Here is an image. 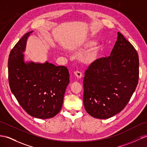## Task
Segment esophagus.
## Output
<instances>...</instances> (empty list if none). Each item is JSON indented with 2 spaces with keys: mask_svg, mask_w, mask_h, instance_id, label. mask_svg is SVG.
Returning <instances> with one entry per match:
<instances>
[{
  "mask_svg": "<svg viewBox=\"0 0 147 147\" xmlns=\"http://www.w3.org/2000/svg\"><path fill=\"white\" fill-rule=\"evenodd\" d=\"M74 74H75V76H76L78 78H82V73L81 72H80V71H74Z\"/></svg>",
  "mask_w": 147,
  "mask_h": 147,
  "instance_id": "34e87169",
  "label": "esophagus"
}]
</instances>
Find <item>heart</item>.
Wrapping results in <instances>:
<instances>
[{"label":"heart","instance_id":"1","mask_svg":"<svg viewBox=\"0 0 147 147\" xmlns=\"http://www.w3.org/2000/svg\"><path fill=\"white\" fill-rule=\"evenodd\" d=\"M96 44V42L95 40H91L89 41H88L87 42H86L83 45V46L84 47H92ZM99 56H100V50L99 48H95L94 50H93L92 51L89 52L88 53H87L84 56V61L88 63H91L98 59Z\"/></svg>","mask_w":147,"mask_h":147}]
</instances>
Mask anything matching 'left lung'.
<instances>
[{"label":"left lung","mask_w":147,"mask_h":147,"mask_svg":"<svg viewBox=\"0 0 147 147\" xmlns=\"http://www.w3.org/2000/svg\"><path fill=\"white\" fill-rule=\"evenodd\" d=\"M117 35L111 55L92 63L84 74V106L97 119L110 118L122 111L138 84V53L122 34Z\"/></svg>","instance_id":"8db88e82"}]
</instances>
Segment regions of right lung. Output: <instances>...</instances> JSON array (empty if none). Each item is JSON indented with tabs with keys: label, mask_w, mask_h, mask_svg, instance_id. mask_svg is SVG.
<instances>
[{
	"label": "right lung",
	"mask_w": 147,
	"mask_h": 147,
	"mask_svg": "<svg viewBox=\"0 0 147 147\" xmlns=\"http://www.w3.org/2000/svg\"><path fill=\"white\" fill-rule=\"evenodd\" d=\"M31 33H25L10 53L9 86L27 114L38 119H50L61 109L69 74L66 66H56L48 62L25 63L22 53Z\"/></svg>",
	"instance_id": "1"
}]
</instances>
